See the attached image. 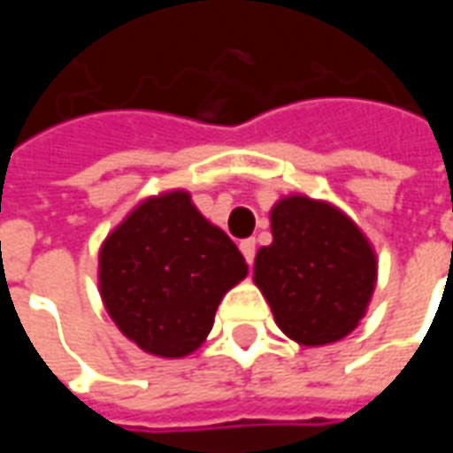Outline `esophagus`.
I'll list each match as a JSON object with an SVG mask.
<instances>
[{
    "instance_id": "esophagus-1",
    "label": "esophagus",
    "mask_w": 453,
    "mask_h": 453,
    "mask_svg": "<svg viewBox=\"0 0 453 453\" xmlns=\"http://www.w3.org/2000/svg\"><path fill=\"white\" fill-rule=\"evenodd\" d=\"M240 252L245 255L247 265L252 266V262H255V252H257L255 240H242V242H240Z\"/></svg>"
}]
</instances>
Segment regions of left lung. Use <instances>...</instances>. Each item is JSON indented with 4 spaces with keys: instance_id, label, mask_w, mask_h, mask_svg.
<instances>
[{
    "instance_id": "8db88e82",
    "label": "left lung",
    "mask_w": 453,
    "mask_h": 453,
    "mask_svg": "<svg viewBox=\"0 0 453 453\" xmlns=\"http://www.w3.org/2000/svg\"><path fill=\"white\" fill-rule=\"evenodd\" d=\"M272 245L255 257V284L279 330L303 347L344 340L366 315L379 257L344 211L288 194L269 213Z\"/></svg>"
}]
</instances>
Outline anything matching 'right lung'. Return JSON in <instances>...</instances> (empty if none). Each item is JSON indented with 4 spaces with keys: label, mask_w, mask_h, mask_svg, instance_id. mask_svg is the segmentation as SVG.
I'll return each mask as SVG.
<instances>
[{
    "label": "right lung",
    "mask_w": 453,
    "mask_h": 453,
    "mask_svg": "<svg viewBox=\"0 0 453 453\" xmlns=\"http://www.w3.org/2000/svg\"><path fill=\"white\" fill-rule=\"evenodd\" d=\"M245 276L235 242L184 188L142 198L99 250L106 313L133 344L159 359L196 351L223 296Z\"/></svg>",
    "instance_id": "add662e5"
}]
</instances>
